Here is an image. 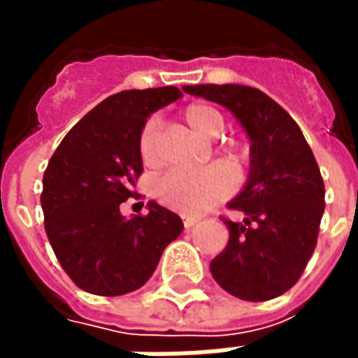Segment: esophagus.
<instances>
[{"instance_id": "34e87169", "label": "esophagus", "mask_w": 358, "mask_h": 358, "mask_svg": "<svg viewBox=\"0 0 358 358\" xmlns=\"http://www.w3.org/2000/svg\"><path fill=\"white\" fill-rule=\"evenodd\" d=\"M199 222V218H194V217H184V228L186 230H192L195 224Z\"/></svg>"}]
</instances>
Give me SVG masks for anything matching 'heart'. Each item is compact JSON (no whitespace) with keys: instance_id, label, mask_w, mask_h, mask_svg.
<instances>
[{"instance_id":"1","label":"heart","mask_w":358,"mask_h":358,"mask_svg":"<svg viewBox=\"0 0 358 358\" xmlns=\"http://www.w3.org/2000/svg\"><path fill=\"white\" fill-rule=\"evenodd\" d=\"M186 124L203 138H215L224 128V117L207 103H192L184 109ZM159 124L157 120H148L138 138V151L145 164L159 161ZM222 164L232 172L241 169L238 151L226 149L222 153ZM232 192V178L220 166H207L201 171H169L153 184V195L164 207L182 215H203L215 207Z\"/></svg>"}]
</instances>
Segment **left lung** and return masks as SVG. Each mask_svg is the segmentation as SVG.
I'll use <instances>...</instances> for the list:
<instances>
[{"label": "left lung", "instance_id": "left-lung-1", "mask_svg": "<svg viewBox=\"0 0 358 358\" xmlns=\"http://www.w3.org/2000/svg\"><path fill=\"white\" fill-rule=\"evenodd\" d=\"M184 92L222 105L249 141V174L228 203L243 222L224 220L230 240L210 261L218 285L243 301H268L299 280L318 238L324 182L297 122L261 90L197 84Z\"/></svg>", "mask_w": 358, "mask_h": 358}]
</instances>
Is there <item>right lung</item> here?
Listing matches in <instances>:
<instances>
[{"mask_svg": "<svg viewBox=\"0 0 358 358\" xmlns=\"http://www.w3.org/2000/svg\"><path fill=\"white\" fill-rule=\"evenodd\" d=\"M182 97L174 86L126 90L90 110L59 143L43 172L42 209L55 257L80 289L136 292L155 272L182 218L157 201L145 217H122L143 171L138 138L155 110Z\"/></svg>", "mask_w": 358, "mask_h": 358, "instance_id": "add662e5", "label": "right lung"}]
</instances>
